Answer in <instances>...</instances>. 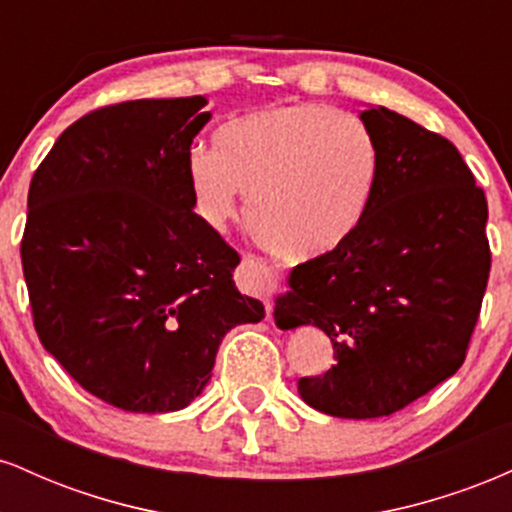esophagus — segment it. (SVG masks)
<instances>
[{"instance_id":"1","label":"esophagus","mask_w":512,"mask_h":512,"mask_svg":"<svg viewBox=\"0 0 512 512\" xmlns=\"http://www.w3.org/2000/svg\"><path fill=\"white\" fill-rule=\"evenodd\" d=\"M238 286L243 291L252 293V296L262 298V301L267 303V315H269L272 313V298L281 289V274L269 267L267 262L245 257L238 269Z\"/></svg>"}]
</instances>
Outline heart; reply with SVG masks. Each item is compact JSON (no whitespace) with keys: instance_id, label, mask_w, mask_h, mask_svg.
I'll return each mask as SVG.
<instances>
[{"instance_id":"heart-1","label":"heart","mask_w":512,"mask_h":512,"mask_svg":"<svg viewBox=\"0 0 512 512\" xmlns=\"http://www.w3.org/2000/svg\"><path fill=\"white\" fill-rule=\"evenodd\" d=\"M214 154L195 151L187 180L211 223L250 195L252 233L274 255H330L366 219L380 180V149L356 117L332 105H264L216 129Z\"/></svg>"}]
</instances>
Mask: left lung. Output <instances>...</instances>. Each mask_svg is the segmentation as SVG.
I'll list each match as a JSON object with an SVG mask.
<instances>
[{
    "instance_id": "left-lung-1",
    "label": "left lung",
    "mask_w": 512,
    "mask_h": 512,
    "mask_svg": "<svg viewBox=\"0 0 512 512\" xmlns=\"http://www.w3.org/2000/svg\"><path fill=\"white\" fill-rule=\"evenodd\" d=\"M361 120L380 149L373 204L342 248L293 269L274 308L332 339L334 366L298 392L342 419L395 414L455 375L491 272L489 204L455 144L387 108Z\"/></svg>"
}]
</instances>
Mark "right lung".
I'll return each mask as SVG.
<instances>
[{
	"label": "right lung",
	"mask_w": 512,
	"mask_h": 512,
	"mask_svg": "<svg viewBox=\"0 0 512 512\" xmlns=\"http://www.w3.org/2000/svg\"><path fill=\"white\" fill-rule=\"evenodd\" d=\"M202 96L79 117L28 187L21 264L45 351L103 402L161 414L209 383L223 334L264 305L233 281L238 252L195 214Z\"/></svg>",
	"instance_id": "right-lung-1"
}]
</instances>
